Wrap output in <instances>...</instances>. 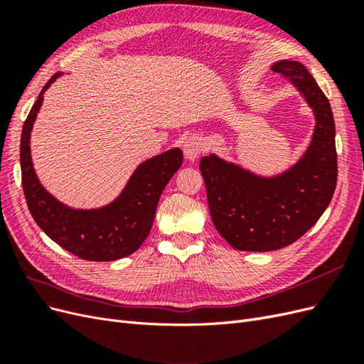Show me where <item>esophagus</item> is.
<instances>
[{
  "mask_svg": "<svg viewBox=\"0 0 364 364\" xmlns=\"http://www.w3.org/2000/svg\"><path fill=\"white\" fill-rule=\"evenodd\" d=\"M203 150L202 139L199 136H188L183 142V156L186 161H196Z\"/></svg>",
  "mask_w": 364,
  "mask_h": 364,
  "instance_id": "esophagus-1",
  "label": "esophagus"
}]
</instances>
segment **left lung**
I'll use <instances>...</instances> for the list:
<instances>
[{"label": "left lung", "mask_w": 364, "mask_h": 364, "mask_svg": "<svg viewBox=\"0 0 364 364\" xmlns=\"http://www.w3.org/2000/svg\"><path fill=\"white\" fill-rule=\"evenodd\" d=\"M272 70L311 109L314 129L299 159L272 176L215 153L202 158L213 223L237 250L270 252L294 243L325 213L337 183L336 124L328 98L301 62L281 59Z\"/></svg>", "instance_id": "obj_1"}]
</instances>
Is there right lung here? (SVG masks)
Segmentation results:
<instances>
[{
    "label": "right lung",
    "instance_id": "obj_1",
    "mask_svg": "<svg viewBox=\"0 0 364 364\" xmlns=\"http://www.w3.org/2000/svg\"><path fill=\"white\" fill-rule=\"evenodd\" d=\"M63 73L42 87L21 134V176L30 214L54 243L87 261H117L134 253L147 238L159 197L182 165V150L170 149L142 161L124 188L98 208H74L46 190L33 167L30 139L43 94Z\"/></svg>",
    "mask_w": 364,
    "mask_h": 364
}]
</instances>
